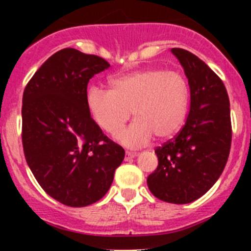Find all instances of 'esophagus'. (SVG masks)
I'll return each mask as SVG.
<instances>
[{
	"instance_id": "obj_1",
	"label": "esophagus",
	"mask_w": 251,
	"mask_h": 251,
	"mask_svg": "<svg viewBox=\"0 0 251 251\" xmlns=\"http://www.w3.org/2000/svg\"><path fill=\"white\" fill-rule=\"evenodd\" d=\"M134 157H137V153L136 152H126V161H129V159L134 158Z\"/></svg>"
}]
</instances>
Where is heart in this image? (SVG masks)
<instances>
[{"instance_id":"heart-1","label":"heart","mask_w":251,"mask_h":251,"mask_svg":"<svg viewBox=\"0 0 251 251\" xmlns=\"http://www.w3.org/2000/svg\"><path fill=\"white\" fill-rule=\"evenodd\" d=\"M112 90L92 86L86 105L101 130L114 136L130 115L136 121L117 134L126 147L147 145L153 134L165 139L178 132L190 109V86L182 74L162 69H145L114 77Z\"/></svg>"}]
</instances>
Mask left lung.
<instances>
[{"mask_svg":"<svg viewBox=\"0 0 251 251\" xmlns=\"http://www.w3.org/2000/svg\"><path fill=\"white\" fill-rule=\"evenodd\" d=\"M171 52L188 79L191 103L183 128L156 148L158 166L147 178L150 191L170 203H190L215 185L231 146L229 95L221 79L196 55L174 48Z\"/></svg>","mask_w":251,"mask_h":251,"instance_id":"obj_1","label":"left lung"}]
</instances>
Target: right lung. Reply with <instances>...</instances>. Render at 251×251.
<instances>
[{
  "label": "right lung",
  "instance_id": "1",
  "mask_svg": "<svg viewBox=\"0 0 251 251\" xmlns=\"http://www.w3.org/2000/svg\"><path fill=\"white\" fill-rule=\"evenodd\" d=\"M97 55L63 49L31 77L22 97V146L31 172L59 202L83 207L108 192L124 150L101 132L86 105V88L109 69Z\"/></svg>",
  "mask_w": 251,
  "mask_h": 251
}]
</instances>
